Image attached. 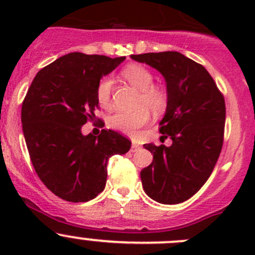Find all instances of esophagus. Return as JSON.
<instances>
[{
  "mask_svg": "<svg viewBox=\"0 0 255 255\" xmlns=\"http://www.w3.org/2000/svg\"><path fill=\"white\" fill-rule=\"evenodd\" d=\"M139 149H140V145H139V144H137V143H132V145H130V151H132V153L139 150Z\"/></svg>",
  "mask_w": 255,
  "mask_h": 255,
  "instance_id": "34e87169",
  "label": "esophagus"
}]
</instances>
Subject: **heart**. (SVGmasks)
Masks as SVG:
<instances>
[{
	"instance_id": "obj_1",
	"label": "heart",
	"mask_w": 255,
	"mask_h": 255,
	"mask_svg": "<svg viewBox=\"0 0 255 255\" xmlns=\"http://www.w3.org/2000/svg\"><path fill=\"white\" fill-rule=\"evenodd\" d=\"M121 75L129 84L142 91L138 101L139 109L134 111H120L113 113L109 118V126L112 129L128 135H135L138 129L148 123L150 118L149 110L161 112L168 105V95L163 87L154 85V76L149 69L139 64H130L122 70ZM112 81L110 78H104L96 86V99L102 107H109L111 104ZM148 107L147 109L146 107Z\"/></svg>"
}]
</instances>
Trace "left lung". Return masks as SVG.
<instances>
[{
    "label": "left lung",
    "mask_w": 255,
    "mask_h": 255,
    "mask_svg": "<svg viewBox=\"0 0 255 255\" xmlns=\"http://www.w3.org/2000/svg\"><path fill=\"white\" fill-rule=\"evenodd\" d=\"M130 58L165 79L168 105L159 130L173 140L170 146L144 144L153 161L140 171L143 189L154 201L180 204L204 186L217 163L225 134V97L206 69L181 53Z\"/></svg>",
    "instance_id": "left-lung-1"
}]
</instances>
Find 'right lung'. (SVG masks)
I'll list each match as a JSON object with an SVG mask.
<instances>
[{
	"label": "right lung",
	"instance_id": "add662e5",
	"mask_svg": "<svg viewBox=\"0 0 255 255\" xmlns=\"http://www.w3.org/2000/svg\"><path fill=\"white\" fill-rule=\"evenodd\" d=\"M125 59L66 54L38 71L23 100V134L35 173L65 201L95 199L106 185L109 159L129 150L130 140L115 130L81 133L96 120L97 84Z\"/></svg>",
	"mask_w": 255,
	"mask_h": 255
}]
</instances>
